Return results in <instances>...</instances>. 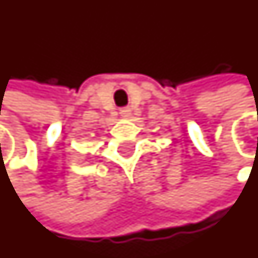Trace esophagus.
Segmentation results:
<instances>
[{"label":"esophagus","mask_w":258,"mask_h":258,"mask_svg":"<svg viewBox=\"0 0 258 258\" xmlns=\"http://www.w3.org/2000/svg\"><path fill=\"white\" fill-rule=\"evenodd\" d=\"M120 114L123 117H128L130 114H131V109H130V107H121V109H120Z\"/></svg>","instance_id":"esophagus-1"}]
</instances>
